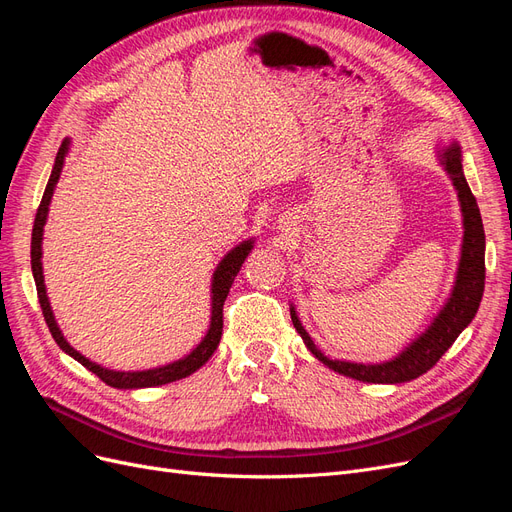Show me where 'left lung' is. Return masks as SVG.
<instances>
[{
    "mask_svg": "<svg viewBox=\"0 0 512 512\" xmlns=\"http://www.w3.org/2000/svg\"><path fill=\"white\" fill-rule=\"evenodd\" d=\"M436 158L457 192L463 237H461V252H459L453 288L448 292L442 307L438 309V314L431 318V322L421 333H418L414 339H410V342L395 356H391V359H386L382 363H354V361H337V359L333 361L314 344L312 335L305 331L303 322L297 314V307H294V303H290L292 324L301 335L307 350L312 352L320 363H324L329 369L337 371V374H342L346 378L369 382V384H401V382H410L418 376H423L425 371L436 365L440 361V356L453 346L455 339L461 335L463 329L468 327L478 312V305H480V299H483V290H485L483 220H480L476 198L466 181V175H463L461 147L455 138L451 143L436 145Z\"/></svg>",
    "mask_w": 512,
    "mask_h": 512,
    "instance_id": "8db88e82",
    "label": "left lung"
}]
</instances>
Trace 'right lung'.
Returning <instances> with one entry per match:
<instances>
[{"mask_svg": "<svg viewBox=\"0 0 512 512\" xmlns=\"http://www.w3.org/2000/svg\"><path fill=\"white\" fill-rule=\"evenodd\" d=\"M72 145V138H64V143H61L57 156H55V164L51 170V177L49 183H46V190L42 196V203L38 207L36 213V222H34V232H32V273H34V282H36V290H38V301L42 307V314L46 324H49V331L53 335V339L57 342V346L64 350L66 354H70L74 361H79L83 367H87L89 371H94V374L106 382L108 386H113V389H151V386H162L168 382H175L181 378H188L190 374H194L196 369L203 367L209 359L211 354L218 348L220 339H222V327H224V316H222V309H224V301L230 292L232 282H235L237 273L241 271V265L245 262V258L250 256V252L254 250V243L256 239H245L239 245L232 247L230 252L224 254V258L218 262V267H215L213 275H211V318H209V329L205 333V337L200 339L196 344V348H192L188 354L181 356V359L173 361V363H166L160 367H151V369H141V371H119V369H108L102 367L94 361H89L87 356H83L79 350L72 348L68 344V339L61 333L59 324L55 320L53 314V307L49 301V294H46V284H44V269H42V239H44V224L46 218H49V207H51V200L57 188V181L61 177V170H64L66 158H68V151Z\"/></svg>", "mask_w": 512, "mask_h": 512, "instance_id": "1", "label": "right lung"}]
</instances>
